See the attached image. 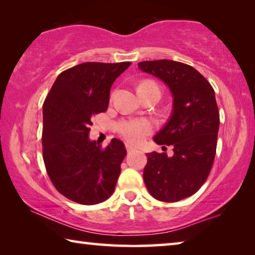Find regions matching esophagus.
Instances as JSON below:
<instances>
[{"label":"esophagus","mask_w":255,"mask_h":255,"mask_svg":"<svg viewBox=\"0 0 255 255\" xmlns=\"http://www.w3.org/2000/svg\"><path fill=\"white\" fill-rule=\"evenodd\" d=\"M126 149H127V152L128 153H130V152H133V150H135L136 149V147H135V146H132L131 144H126Z\"/></svg>","instance_id":"esophagus-1"}]
</instances>
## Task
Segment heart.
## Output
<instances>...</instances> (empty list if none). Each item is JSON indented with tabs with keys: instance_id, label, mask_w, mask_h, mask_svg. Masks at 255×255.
<instances>
[{
	"instance_id": "1",
	"label": "heart",
	"mask_w": 255,
	"mask_h": 255,
	"mask_svg": "<svg viewBox=\"0 0 255 255\" xmlns=\"http://www.w3.org/2000/svg\"><path fill=\"white\" fill-rule=\"evenodd\" d=\"M153 128V124L146 119H127L118 124V132L132 144L141 143L152 132Z\"/></svg>"
}]
</instances>
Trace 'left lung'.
Wrapping results in <instances>:
<instances>
[{
  "label": "left lung",
  "mask_w": 255,
  "mask_h": 255,
  "mask_svg": "<svg viewBox=\"0 0 255 255\" xmlns=\"http://www.w3.org/2000/svg\"><path fill=\"white\" fill-rule=\"evenodd\" d=\"M145 73L161 79L173 96L169 122L154 137L173 146V156L148 153L144 181L155 199L175 202L196 193L210 173L216 155L219 111L213 86L196 68L169 59L138 63Z\"/></svg>",
  "instance_id": "1"
}]
</instances>
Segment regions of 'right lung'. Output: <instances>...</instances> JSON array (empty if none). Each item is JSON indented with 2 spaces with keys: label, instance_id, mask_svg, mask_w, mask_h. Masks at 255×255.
Segmentation results:
<instances>
[{
  "label": "right lung",
  "instance_id": "1",
  "mask_svg": "<svg viewBox=\"0 0 255 255\" xmlns=\"http://www.w3.org/2000/svg\"><path fill=\"white\" fill-rule=\"evenodd\" d=\"M83 63L60 73L42 108V157L54 187L77 204L97 205L115 191L126 156L122 140L102 148L89 139L94 116L106 112L115 80L130 66Z\"/></svg>",
  "mask_w": 255,
  "mask_h": 255
}]
</instances>
